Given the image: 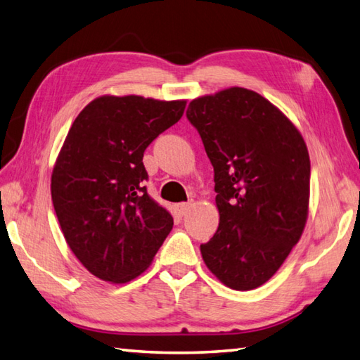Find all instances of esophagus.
Returning <instances> with one entry per match:
<instances>
[{
	"label": "esophagus",
	"mask_w": 360,
	"mask_h": 360,
	"mask_svg": "<svg viewBox=\"0 0 360 360\" xmlns=\"http://www.w3.org/2000/svg\"><path fill=\"white\" fill-rule=\"evenodd\" d=\"M192 207V202H179V204H174V210H176V213H178L179 217H184L186 213L188 212V209Z\"/></svg>",
	"instance_id": "obj_1"
}]
</instances>
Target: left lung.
I'll return each instance as SVG.
<instances>
[{
	"label": "left lung",
	"instance_id": "left-lung-1",
	"mask_svg": "<svg viewBox=\"0 0 360 360\" xmlns=\"http://www.w3.org/2000/svg\"><path fill=\"white\" fill-rule=\"evenodd\" d=\"M213 165L219 226L201 244L226 286L249 290L278 271L302 236L309 204L307 143L285 114L244 88L188 103Z\"/></svg>",
	"mask_w": 360,
	"mask_h": 360
}]
</instances>
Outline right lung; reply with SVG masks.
Returning <instances> with one entry per match:
<instances>
[{
    "mask_svg": "<svg viewBox=\"0 0 360 360\" xmlns=\"http://www.w3.org/2000/svg\"><path fill=\"white\" fill-rule=\"evenodd\" d=\"M186 101L103 96L86 105L53 167L51 195L74 255L105 281L141 275L173 227L145 187L143 151L184 114Z\"/></svg>",
    "mask_w": 360,
    "mask_h": 360,
    "instance_id": "add662e5",
    "label": "right lung"
}]
</instances>
